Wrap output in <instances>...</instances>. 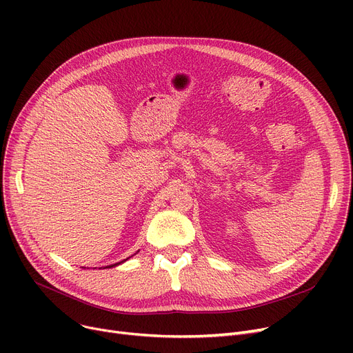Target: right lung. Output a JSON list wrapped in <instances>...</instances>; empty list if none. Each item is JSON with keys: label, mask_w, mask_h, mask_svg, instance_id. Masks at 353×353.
Returning <instances> with one entry per match:
<instances>
[{"label": "right lung", "mask_w": 353, "mask_h": 353, "mask_svg": "<svg viewBox=\"0 0 353 353\" xmlns=\"http://www.w3.org/2000/svg\"><path fill=\"white\" fill-rule=\"evenodd\" d=\"M127 261V259H125ZM125 261H121V262H119V263H114V265H110V266H105V268H114V266H117V265H120V263H123V262H125Z\"/></svg>", "instance_id": "right-lung-1"}]
</instances>
